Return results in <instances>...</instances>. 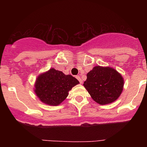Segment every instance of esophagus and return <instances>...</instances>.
Segmentation results:
<instances>
[{"instance_id": "esophagus-1", "label": "esophagus", "mask_w": 147, "mask_h": 147, "mask_svg": "<svg viewBox=\"0 0 147 147\" xmlns=\"http://www.w3.org/2000/svg\"><path fill=\"white\" fill-rule=\"evenodd\" d=\"M76 79H77V80H79V81H80V82L81 83V84H82V80L81 77H80V76H76Z\"/></svg>"}]
</instances>
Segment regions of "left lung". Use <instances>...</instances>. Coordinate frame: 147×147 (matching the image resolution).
Wrapping results in <instances>:
<instances>
[{
  "mask_svg": "<svg viewBox=\"0 0 147 147\" xmlns=\"http://www.w3.org/2000/svg\"><path fill=\"white\" fill-rule=\"evenodd\" d=\"M124 80L120 73L111 67L95 66L87 74L83 85L91 98L101 105L113 103L124 89Z\"/></svg>",
  "mask_w": 147,
  "mask_h": 147,
  "instance_id": "8db88e82",
  "label": "left lung"
}]
</instances>
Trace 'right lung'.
I'll return each mask as SVG.
<instances>
[{"label":"right lung","mask_w":147,"mask_h":147,"mask_svg":"<svg viewBox=\"0 0 147 147\" xmlns=\"http://www.w3.org/2000/svg\"><path fill=\"white\" fill-rule=\"evenodd\" d=\"M79 83L80 82L71 75H65L51 67L37 76L34 91L42 103L58 106L67 98L73 87Z\"/></svg>","instance_id":"1"}]
</instances>
